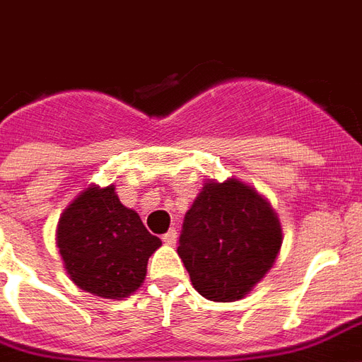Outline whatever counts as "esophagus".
<instances>
[{
  "mask_svg": "<svg viewBox=\"0 0 362 362\" xmlns=\"http://www.w3.org/2000/svg\"><path fill=\"white\" fill-rule=\"evenodd\" d=\"M162 240H164L165 244H170V246H173V244H175V240H177V230L170 229V230H168V233H165L164 236H162Z\"/></svg>",
  "mask_w": 362,
  "mask_h": 362,
  "instance_id": "esophagus-1",
  "label": "esophagus"
}]
</instances>
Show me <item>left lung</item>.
<instances>
[{
    "label": "left lung",
    "mask_w": 362,
    "mask_h": 362,
    "mask_svg": "<svg viewBox=\"0 0 362 362\" xmlns=\"http://www.w3.org/2000/svg\"><path fill=\"white\" fill-rule=\"evenodd\" d=\"M282 246L267 198L235 177L206 181L187 211L177 254L198 294L236 301L265 279Z\"/></svg>",
    "instance_id": "left-lung-1"
}]
</instances>
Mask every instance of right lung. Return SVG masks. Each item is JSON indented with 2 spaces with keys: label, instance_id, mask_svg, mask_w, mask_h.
<instances>
[{
  "label": "right lung",
  "instance_id": "add662e5",
  "mask_svg": "<svg viewBox=\"0 0 362 362\" xmlns=\"http://www.w3.org/2000/svg\"><path fill=\"white\" fill-rule=\"evenodd\" d=\"M160 246L162 240L145 229L139 214L119 202L114 185H89L57 225V248L70 281L105 300L137 292L148 257Z\"/></svg>",
  "mask_w": 362,
  "mask_h": 362
}]
</instances>
